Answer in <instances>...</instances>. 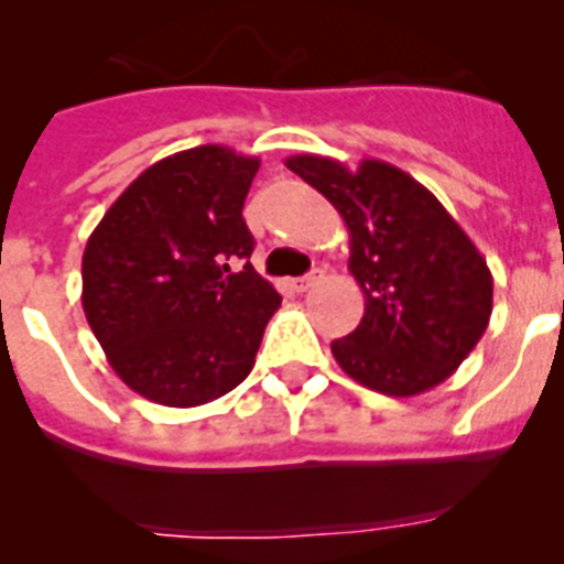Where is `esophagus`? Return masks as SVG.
<instances>
[{
    "label": "esophagus",
    "instance_id": "1",
    "mask_svg": "<svg viewBox=\"0 0 564 564\" xmlns=\"http://www.w3.org/2000/svg\"><path fill=\"white\" fill-rule=\"evenodd\" d=\"M322 276H325V271H322V268H313L311 273H305V276L296 279V291L299 293L311 291L313 285H318V282H322Z\"/></svg>",
    "mask_w": 564,
    "mask_h": 564
}]
</instances>
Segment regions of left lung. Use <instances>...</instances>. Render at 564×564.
<instances>
[{
	"label": "left lung",
	"mask_w": 564,
	"mask_h": 564,
	"mask_svg": "<svg viewBox=\"0 0 564 564\" xmlns=\"http://www.w3.org/2000/svg\"><path fill=\"white\" fill-rule=\"evenodd\" d=\"M336 206L350 231V273L364 318L330 344L352 381L392 398L432 390L475 350L491 316L486 259L435 194L401 169L333 158H288Z\"/></svg>",
	"instance_id": "1"
}]
</instances>
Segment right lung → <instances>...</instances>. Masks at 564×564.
<instances>
[{"label":"right lung","mask_w":564,"mask_h":564,"mask_svg":"<svg viewBox=\"0 0 564 564\" xmlns=\"http://www.w3.org/2000/svg\"><path fill=\"white\" fill-rule=\"evenodd\" d=\"M259 161L194 147L138 174L89 234L82 305L112 370L163 406L248 378L282 296L251 265L242 220Z\"/></svg>","instance_id":"right-lung-1"}]
</instances>
